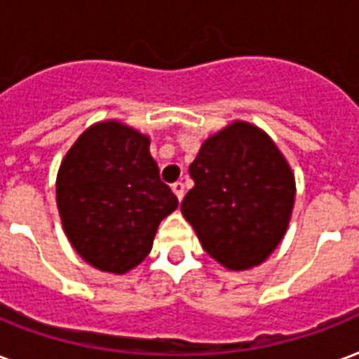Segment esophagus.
<instances>
[{"label":"esophagus","instance_id":"esophagus-1","mask_svg":"<svg viewBox=\"0 0 359 359\" xmlns=\"http://www.w3.org/2000/svg\"><path fill=\"white\" fill-rule=\"evenodd\" d=\"M171 190L175 191L177 199H179V201H182V198H184V184H182V182H175V184L171 186Z\"/></svg>","mask_w":359,"mask_h":359}]
</instances>
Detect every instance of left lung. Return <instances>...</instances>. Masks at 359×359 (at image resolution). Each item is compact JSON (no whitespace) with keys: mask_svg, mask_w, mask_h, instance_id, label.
Returning a JSON list of instances; mask_svg holds the SVG:
<instances>
[{"mask_svg":"<svg viewBox=\"0 0 359 359\" xmlns=\"http://www.w3.org/2000/svg\"><path fill=\"white\" fill-rule=\"evenodd\" d=\"M180 210L210 258L231 271L264 264L288 229L292 168L264 130L235 120L205 139Z\"/></svg>","mask_w":359,"mask_h":359,"instance_id":"1","label":"left lung"}]
</instances>
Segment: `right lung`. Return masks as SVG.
<instances>
[{
    "label": "right lung",
    "mask_w": 359,
    "mask_h": 359,
    "mask_svg": "<svg viewBox=\"0 0 359 359\" xmlns=\"http://www.w3.org/2000/svg\"><path fill=\"white\" fill-rule=\"evenodd\" d=\"M56 203L71 246L103 273L149 256L160 222L179 207L150 156V139L118 120L82 131L60 163Z\"/></svg>",
    "instance_id": "right-lung-1"
}]
</instances>
